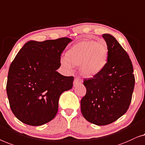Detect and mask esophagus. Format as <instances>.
Segmentation results:
<instances>
[{
    "label": "esophagus",
    "mask_w": 145,
    "mask_h": 145,
    "mask_svg": "<svg viewBox=\"0 0 145 145\" xmlns=\"http://www.w3.org/2000/svg\"><path fill=\"white\" fill-rule=\"evenodd\" d=\"M81 82H82V81H81V79L79 78V77H76L74 79V81H73V85L74 86H76L77 85L79 84V83H81Z\"/></svg>",
    "instance_id": "1"
}]
</instances>
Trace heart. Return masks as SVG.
<instances>
[{
    "label": "heart",
    "instance_id": "b5f03b06",
    "mask_svg": "<svg viewBox=\"0 0 145 145\" xmlns=\"http://www.w3.org/2000/svg\"><path fill=\"white\" fill-rule=\"evenodd\" d=\"M108 57V48L105 42L82 40L72 46L61 59L63 66L72 70L73 66H79L84 76L93 77L105 68Z\"/></svg>",
    "mask_w": 145,
    "mask_h": 145
}]
</instances>
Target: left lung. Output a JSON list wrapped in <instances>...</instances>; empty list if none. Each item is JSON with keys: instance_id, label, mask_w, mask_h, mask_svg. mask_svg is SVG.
Instances as JSON below:
<instances>
[{"instance_id": "8db88e82", "label": "left lung", "mask_w": 145, "mask_h": 145, "mask_svg": "<svg viewBox=\"0 0 145 145\" xmlns=\"http://www.w3.org/2000/svg\"><path fill=\"white\" fill-rule=\"evenodd\" d=\"M103 37L108 48L106 64L97 75L84 79L87 92L81 101L83 117L97 125L112 123L127 111L135 81L127 52L111 35Z\"/></svg>"}]
</instances>
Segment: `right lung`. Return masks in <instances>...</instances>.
Here are the masks:
<instances>
[{
	"label": "right lung",
	"instance_id": "right-lung-1",
	"mask_svg": "<svg viewBox=\"0 0 145 145\" xmlns=\"http://www.w3.org/2000/svg\"><path fill=\"white\" fill-rule=\"evenodd\" d=\"M68 37L24 44L10 66L7 92L12 112L29 125L48 123L56 116L60 96L73 87V76L58 72Z\"/></svg>",
	"mask_w": 145,
	"mask_h": 145
}]
</instances>
